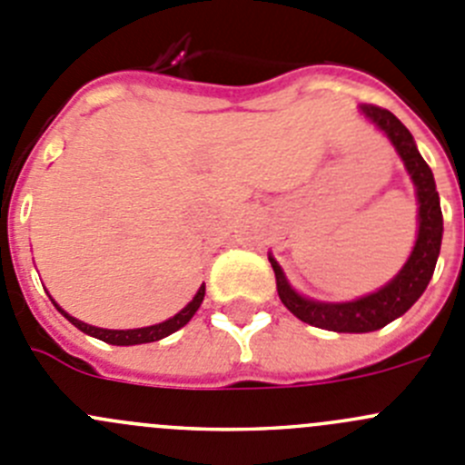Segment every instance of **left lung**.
Segmentation results:
<instances>
[{"label":"left lung","mask_w":465,"mask_h":465,"mask_svg":"<svg viewBox=\"0 0 465 465\" xmlns=\"http://www.w3.org/2000/svg\"><path fill=\"white\" fill-rule=\"evenodd\" d=\"M361 113L380 132L389 136L400 159L404 161V168H407L413 186H416V197L418 204H420V209H418V238L404 268L384 288L366 297H359L352 302H315L292 291L277 261L268 256L274 270V279H277L279 300L283 302V306L302 322L338 333L375 331V329L386 327L395 318L407 313L416 304L418 297L425 292L427 283L434 274L440 252V238H443V213H440L434 174L418 152L411 132L395 118L393 113L375 106V104H363Z\"/></svg>","instance_id":"1"}]
</instances>
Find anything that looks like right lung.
Segmentation results:
<instances>
[{
  "mask_svg": "<svg viewBox=\"0 0 465 465\" xmlns=\"http://www.w3.org/2000/svg\"><path fill=\"white\" fill-rule=\"evenodd\" d=\"M204 283L200 286V291H197V295L193 297L191 302H188L186 306H183L182 311H179L177 315H173L170 320H165V322H159V324H152V327H141V329H102V327H93V324H85L81 322V320L72 318L70 313H65V311L61 309V306L54 302V306H56L58 311H61L63 315H65L67 320H70L72 324H74L76 329H81L84 333H88V336H94L99 338V341L104 342H111V345H141V342H154V341H161V338L170 336V333H174L177 329H182L183 324H188V320L195 315V311L200 309L202 300H204Z\"/></svg>",
  "mask_w": 465,
  "mask_h": 465,
  "instance_id": "add662e5",
  "label": "right lung"
}]
</instances>
